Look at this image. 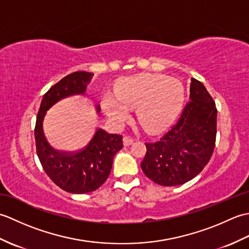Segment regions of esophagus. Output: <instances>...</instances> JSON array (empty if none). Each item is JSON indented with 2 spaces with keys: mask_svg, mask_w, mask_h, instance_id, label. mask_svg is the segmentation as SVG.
I'll use <instances>...</instances> for the list:
<instances>
[{
  "mask_svg": "<svg viewBox=\"0 0 249 249\" xmlns=\"http://www.w3.org/2000/svg\"><path fill=\"white\" fill-rule=\"evenodd\" d=\"M134 143V139L133 138H129V137H124L123 138V144L125 146H129Z\"/></svg>",
  "mask_w": 249,
  "mask_h": 249,
  "instance_id": "34e87169",
  "label": "esophagus"
}]
</instances>
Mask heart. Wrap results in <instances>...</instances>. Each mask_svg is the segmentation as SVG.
Wrapping results in <instances>:
<instances>
[{"mask_svg":"<svg viewBox=\"0 0 249 249\" xmlns=\"http://www.w3.org/2000/svg\"><path fill=\"white\" fill-rule=\"evenodd\" d=\"M185 91L177 78L161 73H138L121 79L114 87V96L106 94L102 107L116 126L129 119V109L147 133L160 134L176 122L181 112Z\"/></svg>","mask_w":249,"mask_h":249,"instance_id":"b5f03b06","label":"heart"}]
</instances>
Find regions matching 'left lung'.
Returning a JSON list of instances; mask_svg holds the SVG:
<instances>
[{
	"label": "left lung",
	"mask_w": 249,
	"mask_h": 249,
	"mask_svg": "<svg viewBox=\"0 0 249 249\" xmlns=\"http://www.w3.org/2000/svg\"><path fill=\"white\" fill-rule=\"evenodd\" d=\"M189 103L171 130L154 142L145 143L141 162L145 176L161 186H178L203 170L213 154L217 109L205 87L190 79Z\"/></svg>",
	"instance_id": "left-lung-1"
}]
</instances>
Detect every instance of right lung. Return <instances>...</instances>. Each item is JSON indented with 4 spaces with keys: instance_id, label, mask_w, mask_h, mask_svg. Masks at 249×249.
<instances>
[{
    "instance_id": "right-lung-1",
    "label": "right lung",
    "mask_w": 249,
    "mask_h": 249,
    "mask_svg": "<svg viewBox=\"0 0 249 249\" xmlns=\"http://www.w3.org/2000/svg\"><path fill=\"white\" fill-rule=\"evenodd\" d=\"M93 72L76 71L64 77L47 92L40 103L35 126L37 156L52 182L71 194L94 192L106 182L112 168L113 157L122 147V136L97 128L89 143L77 152L54 150L44 134V119L52 106L71 95H87ZM97 113L100 106L96 105Z\"/></svg>"
}]
</instances>
